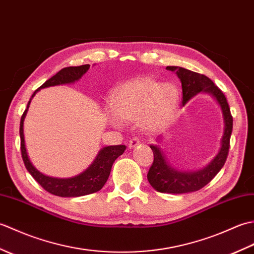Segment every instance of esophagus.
<instances>
[{"instance_id":"esophagus-1","label":"esophagus","mask_w":254,"mask_h":254,"mask_svg":"<svg viewBox=\"0 0 254 254\" xmlns=\"http://www.w3.org/2000/svg\"><path fill=\"white\" fill-rule=\"evenodd\" d=\"M139 142H141V139H139L138 137H134V138H132L130 142H128V148L130 149H132V148H135V147H137L138 145H139Z\"/></svg>"}]
</instances>
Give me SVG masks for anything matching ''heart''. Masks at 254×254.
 Returning a JSON list of instances; mask_svg holds the SVG:
<instances>
[{
    "label": "heart",
    "instance_id": "b5f03b06",
    "mask_svg": "<svg viewBox=\"0 0 254 254\" xmlns=\"http://www.w3.org/2000/svg\"><path fill=\"white\" fill-rule=\"evenodd\" d=\"M111 108L105 110L110 126L121 127V120L134 122L146 132L159 131L174 120L179 106V91L170 83L152 77L124 82L112 90Z\"/></svg>",
    "mask_w": 254,
    "mask_h": 254
}]
</instances>
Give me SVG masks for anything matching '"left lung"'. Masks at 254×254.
I'll use <instances>...</instances> for the list:
<instances>
[{"instance_id":"left-lung-1","label":"left lung","mask_w":254,"mask_h":254,"mask_svg":"<svg viewBox=\"0 0 254 254\" xmlns=\"http://www.w3.org/2000/svg\"><path fill=\"white\" fill-rule=\"evenodd\" d=\"M166 69L175 72L182 86V106L197 94H208L216 100L220 107L224 121V132L220 138L218 153L203 168L197 170L182 171L172 167L167 159L164 150L159 145H149L154 153V163L147 174V179L156 191L161 193L182 194L197 191L216 176L225 165L229 150V141L233 132V117L229 105L223 91L207 76L192 72L180 66H167ZM163 136L159 135L156 141L161 143Z\"/></svg>"}]
</instances>
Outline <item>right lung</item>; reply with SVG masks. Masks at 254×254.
<instances>
[{"mask_svg": "<svg viewBox=\"0 0 254 254\" xmlns=\"http://www.w3.org/2000/svg\"><path fill=\"white\" fill-rule=\"evenodd\" d=\"M90 67L89 64L80 66H69L64 67L61 71H59L55 76H52L47 80L46 83L42 84L34 94H32L30 100L27 105V109L25 110L24 115L20 119V127H19V135H20V148L21 156H23L24 164L29 174L34 177V179L39 183V185L51 194H55L57 196L62 197H77L87 195V194L95 193L99 191L105 186L108 178H109L111 167L115 163V160L121 156L124 150H126V145H112V146L102 147L95 159L93 160L87 168H86L80 174L71 177V178H56L50 177L42 174L38 170L36 167L32 165L31 160L27 153L25 135H24V121L28 108L30 106V101L34 98V96L42 88L52 87V86L59 85H66L73 84L82 78L83 75L88 71Z\"/></svg>", "mask_w": 254, "mask_h": 254, "instance_id": "obj_1", "label": "right lung"}]
</instances>
